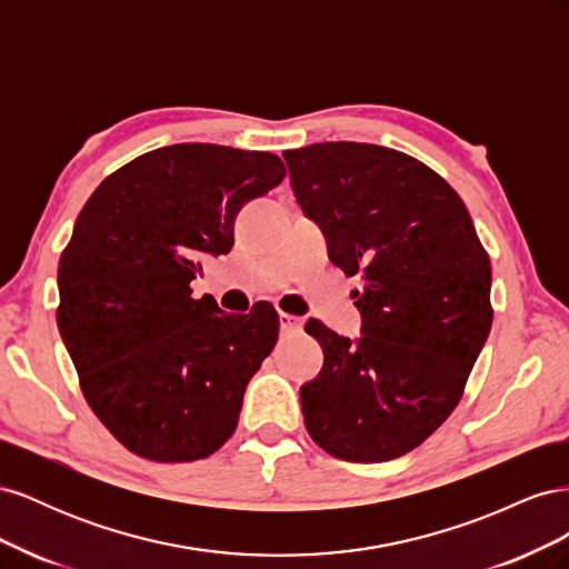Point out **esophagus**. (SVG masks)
<instances>
[{
    "label": "esophagus",
    "mask_w": 569,
    "mask_h": 569,
    "mask_svg": "<svg viewBox=\"0 0 569 569\" xmlns=\"http://www.w3.org/2000/svg\"><path fill=\"white\" fill-rule=\"evenodd\" d=\"M301 327H303L301 318L291 316V313H280V330L282 332H301Z\"/></svg>",
    "instance_id": "esophagus-1"
}]
</instances>
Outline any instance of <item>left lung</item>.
<instances>
[{
  "instance_id": "obj_1",
  "label": "left lung",
  "mask_w": 569,
  "mask_h": 569,
  "mask_svg": "<svg viewBox=\"0 0 569 569\" xmlns=\"http://www.w3.org/2000/svg\"><path fill=\"white\" fill-rule=\"evenodd\" d=\"M282 157L330 261L363 280L356 343L306 325L325 353L301 387L308 435L339 460L406 456L451 416L489 337V253L456 189L403 151L322 142Z\"/></svg>"
}]
</instances>
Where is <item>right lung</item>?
I'll return each mask as SVG.
<instances>
[{"instance_id": "1", "label": "right lung", "mask_w": 569, "mask_h": 569, "mask_svg": "<svg viewBox=\"0 0 569 569\" xmlns=\"http://www.w3.org/2000/svg\"><path fill=\"white\" fill-rule=\"evenodd\" d=\"M287 176L270 151L173 144L101 180L59 261L57 325L84 401L134 456L209 458L232 435L278 343L270 303L222 313L192 297L203 253H228L249 199Z\"/></svg>"}]
</instances>
